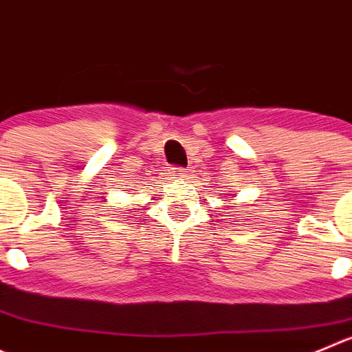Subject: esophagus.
<instances>
[{
	"instance_id": "esophagus-1",
	"label": "esophagus",
	"mask_w": 352,
	"mask_h": 352,
	"mask_svg": "<svg viewBox=\"0 0 352 352\" xmlns=\"http://www.w3.org/2000/svg\"><path fill=\"white\" fill-rule=\"evenodd\" d=\"M186 174H188V170L185 167H170L169 169V176H173V178H185Z\"/></svg>"
}]
</instances>
